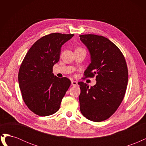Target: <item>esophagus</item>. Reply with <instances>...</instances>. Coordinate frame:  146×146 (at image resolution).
Returning <instances> with one entry per match:
<instances>
[{
    "mask_svg": "<svg viewBox=\"0 0 146 146\" xmlns=\"http://www.w3.org/2000/svg\"><path fill=\"white\" fill-rule=\"evenodd\" d=\"M71 83H72V85H73V86H76V85H78L77 82H76V81H72Z\"/></svg>",
    "mask_w": 146,
    "mask_h": 146,
    "instance_id": "34e87169",
    "label": "esophagus"
}]
</instances>
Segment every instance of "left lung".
Masks as SVG:
<instances>
[{
  "label": "left lung",
  "instance_id": "8db88e82",
  "mask_svg": "<svg viewBox=\"0 0 146 146\" xmlns=\"http://www.w3.org/2000/svg\"><path fill=\"white\" fill-rule=\"evenodd\" d=\"M89 51L91 63L85 71L86 77L96 75V85L89 88L78 82L80 109L86 119L103 121L116 111L124 98L128 83V69L119 48L107 38L96 35H80Z\"/></svg>",
  "mask_w": 146,
  "mask_h": 146
}]
</instances>
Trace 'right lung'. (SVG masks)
Wrapping results in <instances>:
<instances>
[{"mask_svg": "<svg viewBox=\"0 0 146 146\" xmlns=\"http://www.w3.org/2000/svg\"><path fill=\"white\" fill-rule=\"evenodd\" d=\"M74 34L51 33L30 47L22 63L18 82L25 104L34 113L47 116L56 113L70 85L69 79L53 74L58 62L61 48Z\"/></svg>", "mask_w": 146, "mask_h": 146, "instance_id": "obj_1", "label": "right lung"}]
</instances>
